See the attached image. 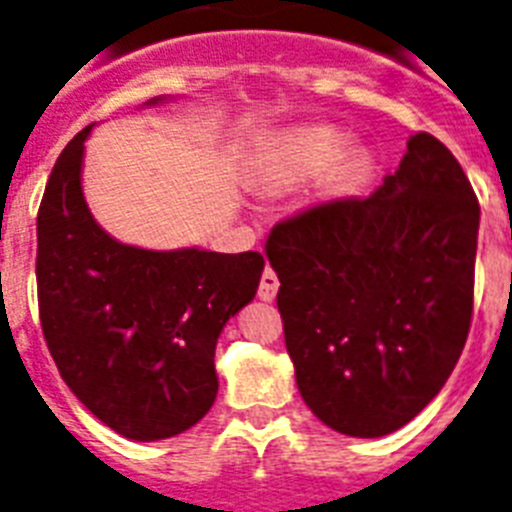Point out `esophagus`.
<instances>
[{"label": "esophagus", "mask_w": 512, "mask_h": 512, "mask_svg": "<svg viewBox=\"0 0 512 512\" xmlns=\"http://www.w3.org/2000/svg\"><path fill=\"white\" fill-rule=\"evenodd\" d=\"M277 290H280V280H277V272H274L272 266H266L264 272H261L259 298H261V301H274Z\"/></svg>", "instance_id": "34e87169"}]
</instances>
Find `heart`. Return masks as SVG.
Listing matches in <instances>:
<instances>
[{"instance_id": "obj_1", "label": "heart", "mask_w": 512, "mask_h": 512, "mask_svg": "<svg viewBox=\"0 0 512 512\" xmlns=\"http://www.w3.org/2000/svg\"><path fill=\"white\" fill-rule=\"evenodd\" d=\"M345 146H348V135L337 128H329V125L298 128L272 143V149L266 151L259 162L253 180L266 193L295 188L329 170L340 159ZM366 172H369V154L353 151L337 164L332 183L337 190H353L366 177Z\"/></svg>"}]
</instances>
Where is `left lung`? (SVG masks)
<instances>
[{
  "label": "left lung",
  "mask_w": 512,
  "mask_h": 512,
  "mask_svg": "<svg viewBox=\"0 0 512 512\" xmlns=\"http://www.w3.org/2000/svg\"><path fill=\"white\" fill-rule=\"evenodd\" d=\"M479 201L445 143L408 141L369 198L282 219L266 240L295 382L319 421L384 437L453 374L474 314Z\"/></svg>",
  "instance_id": "1"
}]
</instances>
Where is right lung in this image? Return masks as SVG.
I'll return each instance as SVG.
<instances>
[{
	"instance_id": "obj_1",
	"label": "right lung",
	"mask_w": 512,
	"mask_h": 512,
	"mask_svg": "<svg viewBox=\"0 0 512 512\" xmlns=\"http://www.w3.org/2000/svg\"><path fill=\"white\" fill-rule=\"evenodd\" d=\"M91 128L59 154L38 206V316L75 398L122 437L154 442L214 405L217 337L253 301L264 256L117 243L80 188Z\"/></svg>"
}]
</instances>
